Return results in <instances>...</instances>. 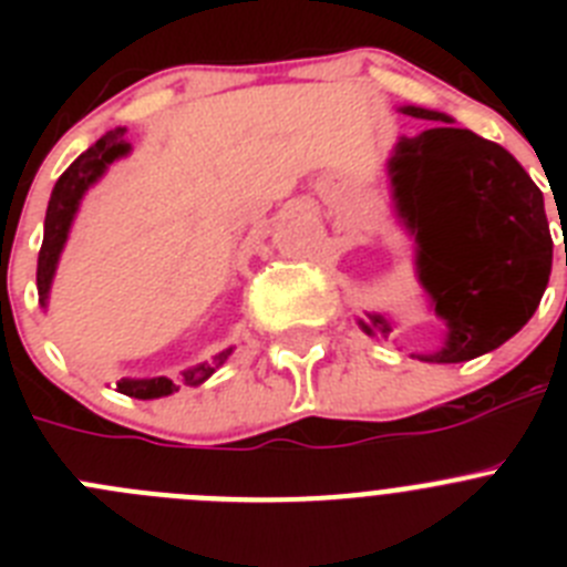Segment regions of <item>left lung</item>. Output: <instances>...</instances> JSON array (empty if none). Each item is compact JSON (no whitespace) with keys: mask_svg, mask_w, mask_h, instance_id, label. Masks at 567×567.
<instances>
[{"mask_svg":"<svg viewBox=\"0 0 567 567\" xmlns=\"http://www.w3.org/2000/svg\"><path fill=\"white\" fill-rule=\"evenodd\" d=\"M432 127L400 138L389 158L398 218L417 244V278L445 320V343L429 363H463L514 338L537 312L550 278L543 193L505 147L454 127L437 110L400 107ZM360 327L389 338L392 323Z\"/></svg>","mask_w":567,"mask_h":567,"instance_id":"1","label":"left lung"}]
</instances>
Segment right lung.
<instances>
[{
	"label": "right lung",
	"instance_id": "obj_1",
	"mask_svg": "<svg viewBox=\"0 0 567 567\" xmlns=\"http://www.w3.org/2000/svg\"><path fill=\"white\" fill-rule=\"evenodd\" d=\"M130 153V144L124 142V127L110 130L107 135H102L96 144L90 150H84L79 155L76 162L70 164L62 175H59L56 187L50 193L48 202V215H44V240L42 249H39V267H37V287H39V300H42V307L48 303V292L50 284H53V275H56V264L59 255L64 249V240H68L70 224H73V215H76L79 202H82V195L87 193L90 184H96L99 178L104 175V169L115 162V158H122V155ZM227 352H221L215 358V365L202 363L195 365V369H187L182 374L184 385H202L209 374L218 369V365L227 360ZM115 389L127 398H138V400H153V398H167V394L178 392V383H173L169 378H144V380H133L124 378L115 383Z\"/></svg>",
	"mask_w": 567,
	"mask_h": 567
}]
</instances>
